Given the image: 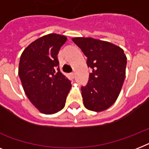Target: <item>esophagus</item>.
I'll use <instances>...</instances> for the list:
<instances>
[{
    "instance_id": "obj_1",
    "label": "esophagus",
    "mask_w": 149,
    "mask_h": 149,
    "mask_svg": "<svg viewBox=\"0 0 149 149\" xmlns=\"http://www.w3.org/2000/svg\"><path fill=\"white\" fill-rule=\"evenodd\" d=\"M70 77H72V78H74V77H75V73H74V72H70Z\"/></svg>"
}]
</instances>
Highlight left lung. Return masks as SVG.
I'll return each instance as SVG.
<instances>
[{
  "instance_id": "left-lung-1",
  "label": "left lung",
  "mask_w": 149,
  "mask_h": 149,
  "mask_svg": "<svg viewBox=\"0 0 149 149\" xmlns=\"http://www.w3.org/2000/svg\"><path fill=\"white\" fill-rule=\"evenodd\" d=\"M72 40L87 57V65L93 70L88 83L81 87L84 106L96 112L105 111L118 99L125 81L127 57L124 50L93 38L77 37Z\"/></svg>"
}]
</instances>
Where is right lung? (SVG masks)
Masks as SVG:
<instances>
[{"mask_svg":"<svg viewBox=\"0 0 149 149\" xmlns=\"http://www.w3.org/2000/svg\"><path fill=\"white\" fill-rule=\"evenodd\" d=\"M67 38L49 34L36 39L23 51L18 75L24 93L31 104L45 114L65 107L71 82L59 70L57 55Z\"/></svg>","mask_w":149,"mask_h":149,"instance_id":"right-lung-1","label":"right lung"}]
</instances>
